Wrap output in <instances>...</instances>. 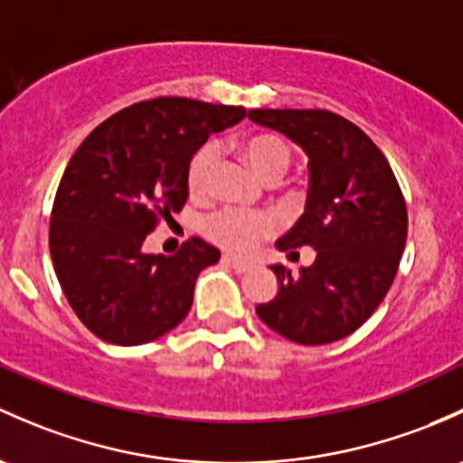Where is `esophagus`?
I'll use <instances>...</instances> for the list:
<instances>
[{
    "mask_svg": "<svg viewBox=\"0 0 463 463\" xmlns=\"http://www.w3.org/2000/svg\"><path fill=\"white\" fill-rule=\"evenodd\" d=\"M222 260H223V264H228V266H231V269H235L237 272H248V270H252V269H255V266H252V261L240 260V257L223 255Z\"/></svg>",
    "mask_w": 463,
    "mask_h": 463,
    "instance_id": "1",
    "label": "esophagus"
}]
</instances>
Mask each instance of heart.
I'll return each instance as SVG.
<instances>
[{
    "mask_svg": "<svg viewBox=\"0 0 463 463\" xmlns=\"http://www.w3.org/2000/svg\"><path fill=\"white\" fill-rule=\"evenodd\" d=\"M241 153L252 168L266 179V182H279L288 173L293 164L290 146L272 133H257L241 142ZM222 150L217 144H206L193 155L186 170L188 191L194 197H203L213 191L215 184ZM203 235L217 246L232 252H248L260 244L264 237L275 231V219L264 213H244L235 208H223L203 219Z\"/></svg>",
    "mask_w": 463,
    "mask_h": 463,
    "instance_id": "b5f03b06",
    "label": "heart"
}]
</instances>
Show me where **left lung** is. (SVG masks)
<instances>
[{
  "label": "left lung",
  "mask_w": 463,
  "mask_h": 463,
  "mask_svg": "<svg viewBox=\"0 0 463 463\" xmlns=\"http://www.w3.org/2000/svg\"><path fill=\"white\" fill-rule=\"evenodd\" d=\"M248 119L277 130L308 155L310 186L299 222L277 248L315 261L293 275L270 266L279 293L257 315L304 346L337 342L359 328L395 279L408 235V213L391 164L353 121L330 110L257 109Z\"/></svg>",
  "instance_id": "1"
}]
</instances>
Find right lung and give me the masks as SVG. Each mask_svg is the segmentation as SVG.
<instances>
[{
    "mask_svg": "<svg viewBox=\"0 0 463 463\" xmlns=\"http://www.w3.org/2000/svg\"><path fill=\"white\" fill-rule=\"evenodd\" d=\"M244 106L188 97L139 101L101 121L71 157L51 213L52 266L81 324L117 346L155 342L182 324L197 275L219 261L199 237L146 255V235L188 199L186 170Z\"/></svg>",
    "mask_w": 463,
    "mask_h": 463,
    "instance_id": "1",
    "label": "right lung"
}]
</instances>
